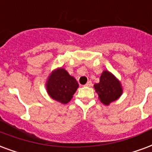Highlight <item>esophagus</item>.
Listing matches in <instances>:
<instances>
[{
    "instance_id": "esophagus-1",
    "label": "esophagus",
    "mask_w": 152,
    "mask_h": 152,
    "mask_svg": "<svg viewBox=\"0 0 152 152\" xmlns=\"http://www.w3.org/2000/svg\"><path fill=\"white\" fill-rule=\"evenodd\" d=\"M92 85V83H91V81H88L85 84V86L86 87H91Z\"/></svg>"
}]
</instances>
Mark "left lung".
I'll use <instances>...</instances> for the list:
<instances>
[{"instance_id":"1","label":"left lung","mask_w":152,"mask_h":152,"mask_svg":"<svg viewBox=\"0 0 152 152\" xmlns=\"http://www.w3.org/2000/svg\"><path fill=\"white\" fill-rule=\"evenodd\" d=\"M94 88L100 101L105 105H108L117 99L123 92L120 81L107 71L103 72L99 78V83L95 84Z\"/></svg>"}]
</instances>
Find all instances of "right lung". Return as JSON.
<instances>
[{"mask_svg":"<svg viewBox=\"0 0 152 152\" xmlns=\"http://www.w3.org/2000/svg\"><path fill=\"white\" fill-rule=\"evenodd\" d=\"M46 86L48 95L53 99L67 104L72 98L79 84L64 68H58L49 76Z\"/></svg>","mask_w":152,"mask_h":152,"instance_id":"obj_1","label":"right lung"}]
</instances>
